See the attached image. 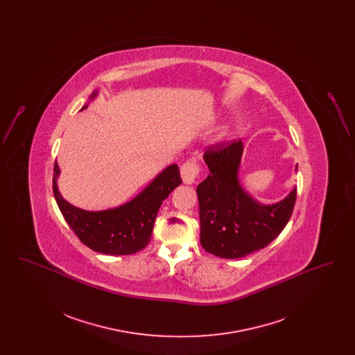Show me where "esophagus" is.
<instances>
[{
	"label": "esophagus",
	"mask_w": 355,
	"mask_h": 355,
	"mask_svg": "<svg viewBox=\"0 0 355 355\" xmlns=\"http://www.w3.org/2000/svg\"><path fill=\"white\" fill-rule=\"evenodd\" d=\"M198 175H200V166L193 159H189L181 166V177L186 185L194 184Z\"/></svg>",
	"instance_id": "1"
}]
</instances>
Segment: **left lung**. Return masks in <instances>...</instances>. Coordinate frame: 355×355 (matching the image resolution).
Listing matches in <instances>:
<instances>
[{
    "label": "left lung",
    "mask_w": 355,
    "mask_h": 355,
    "mask_svg": "<svg viewBox=\"0 0 355 355\" xmlns=\"http://www.w3.org/2000/svg\"><path fill=\"white\" fill-rule=\"evenodd\" d=\"M242 153V139L207 148L203 159L210 174L197 186L201 245L227 259L266 248L285 229L297 198L294 187L278 202H258L239 181Z\"/></svg>",
    "instance_id": "1"
}]
</instances>
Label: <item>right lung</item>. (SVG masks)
I'll return each instance as SVG.
<instances>
[{"label":"right lung","mask_w":355,"mask_h":355,"mask_svg":"<svg viewBox=\"0 0 355 355\" xmlns=\"http://www.w3.org/2000/svg\"><path fill=\"white\" fill-rule=\"evenodd\" d=\"M98 90L89 96L96 100ZM83 106L81 110L87 107ZM61 170L55 161L53 174V193L62 216L81 242L97 253L109 255L135 254L149 243L153 226L162 201L178 185L182 184L177 164L158 173L152 182L135 198L117 207L89 211L73 206L61 196L57 180Z\"/></svg>","instance_id":"add662e5"}]
</instances>
